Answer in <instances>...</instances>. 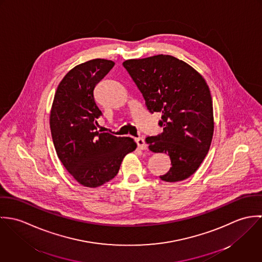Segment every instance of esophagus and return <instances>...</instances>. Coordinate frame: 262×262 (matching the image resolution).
<instances>
[{"label":"esophagus","instance_id":"obj_1","mask_svg":"<svg viewBox=\"0 0 262 262\" xmlns=\"http://www.w3.org/2000/svg\"><path fill=\"white\" fill-rule=\"evenodd\" d=\"M136 143H137V146H138L139 149H147V144L145 143L143 138H137L136 139Z\"/></svg>","mask_w":262,"mask_h":262}]
</instances>
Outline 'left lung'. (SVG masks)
<instances>
[{"mask_svg":"<svg viewBox=\"0 0 262 262\" xmlns=\"http://www.w3.org/2000/svg\"><path fill=\"white\" fill-rule=\"evenodd\" d=\"M124 68L141 92L150 113L162 114L163 131L146 138L152 152L168 153L167 183L192 176L209 152L214 134L213 101L205 78L187 62L166 54L128 59Z\"/></svg>","mask_w":262,"mask_h":262,"instance_id":"1","label":"left lung"}]
</instances>
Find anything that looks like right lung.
<instances>
[{"instance_id":"1","label":"right lung","mask_w":262,"mask_h":262,"mask_svg":"<svg viewBox=\"0 0 262 262\" xmlns=\"http://www.w3.org/2000/svg\"><path fill=\"white\" fill-rule=\"evenodd\" d=\"M114 66L112 60L96 58L72 69L59 82L50 110L56 154L83 187H101L113 180L124 157L137 147L130 137H116L97 129L103 114L94 90Z\"/></svg>"}]
</instances>
